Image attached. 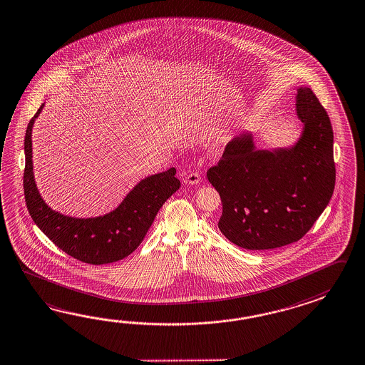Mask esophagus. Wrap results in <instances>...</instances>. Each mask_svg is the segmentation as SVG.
Here are the masks:
<instances>
[{
	"label": "esophagus",
	"mask_w": 365,
	"mask_h": 365,
	"mask_svg": "<svg viewBox=\"0 0 365 365\" xmlns=\"http://www.w3.org/2000/svg\"><path fill=\"white\" fill-rule=\"evenodd\" d=\"M200 180H202L200 174L196 173V171H192V173H190L186 178H185V183H186V185H197Z\"/></svg>",
	"instance_id": "34e87169"
}]
</instances>
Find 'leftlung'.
Segmentation results:
<instances>
[{"mask_svg": "<svg viewBox=\"0 0 365 365\" xmlns=\"http://www.w3.org/2000/svg\"><path fill=\"white\" fill-rule=\"evenodd\" d=\"M296 111L304 130L294 145L258 150L252 133H242L207 171L222 202L219 229L243 249L268 250L299 241L331 199L330 118L309 88L297 89Z\"/></svg>", "mask_w": 365, "mask_h": 365, "instance_id": "1", "label": "left lung"}]
</instances>
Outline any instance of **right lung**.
<instances>
[{
  "label": "right lung",
  "instance_id": "right-lung-1",
  "mask_svg": "<svg viewBox=\"0 0 365 365\" xmlns=\"http://www.w3.org/2000/svg\"><path fill=\"white\" fill-rule=\"evenodd\" d=\"M43 106L29 123L25 136L24 188L34 222L58 249L83 263L107 264L128 257L143 242L163 202L180 187L177 170L171 168L143 179L105 216L77 219L53 211L41 199L34 179L31 132Z\"/></svg>",
  "mask_w": 365,
  "mask_h": 365
}]
</instances>
